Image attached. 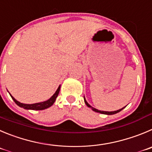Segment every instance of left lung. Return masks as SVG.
I'll use <instances>...</instances> for the list:
<instances>
[{
	"label": "left lung",
	"mask_w": 152,
	"mask_h": 152,
	"mask_svg": "<svg viewBox=\"0 0 152 152\" xmlns=\"http://www.w3.org/2000/svg\"><path fill=\"white\" fill-rule=\"evenodd\" d=\"M84 100H85V103H86V104L87 105V106H88L89 108L92 109V110H93V111L96 112V113H102V114H105V115H113V114H116V113H119V112H120V111H121V110H122L124 108H124L121 109V110H117V111H113V112H106V111H100V110H97V109H95V108H93V107H92V106H91L90 105H89L88 103H87V101H86V99H85V97H84Z\"/></svg>",
	"instance_id": "1"
}]
</instances>
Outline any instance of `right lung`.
<instances>
[{
    "mask_svg": "<svg viewBox=\"0 0 152 152\" xmlns=\"http://www.w3.org/2000/svg\"><path fill=\"white\" fill-rule=\"evenodd\" d=\"M60 88L61 86H59L58 88L57 89V91H55V93L54 94L53 96L51 97L50 99H49L46 101L44 102H41V103H34V104H25V103H22L20 102L17 101L15 98H14L12 96H11V97L12 98V100H14L15 103L18 105V106H20L22 108L25 109V110H45V109H47L49 107H50L52 105H53V103H55V100H56V97H58V95L59 91H60Z\"/></svg>",
    "mask_w": 152,
    "mask_h": 152,
    "instance_id": "right-lung-1",
    "label": "right lung"
}]
</instances>
